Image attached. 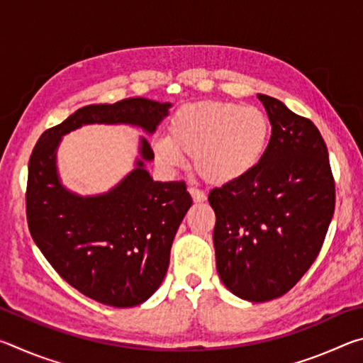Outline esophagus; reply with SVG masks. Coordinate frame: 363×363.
I'll use <instances>...</instances> for the list:
<instances>
[{"label": "esophagus", "instance_id": "34e87169", "mask_svg": "<svg viewBox=\"0 0 363 363\" xmlns=\"http://www.w3.org/2000/svg\"><path fill=\"white\" fill-rule=\"evenodd\" d=\"M187 190H189V194H190V196H192V200L195 201V203H201V201L206 200L205 192H201L200 189H196L194 186H189Z\"/></svg>", "mask_w": 363, "mask_h": 363}]
</instances>
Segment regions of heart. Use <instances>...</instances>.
Here are the masks:
<instances>
[{"mask_svg":"<svg viewBox=\"0 0 363 363\" xmlns=\"http://www.w3.org/2000/svg\"><path fill=\"white\" fill-rule=\"evenodd\" d=\"M270 139V121L256 106L203 101L177 108L167 138L153 143L163 167L177 168L184 155L194 157V169L208 184L235 182L259 167Z\"/></svg>","mask_w":363,"mask_h":363,"instance_id":"1","label":"heart"}]
</instances>
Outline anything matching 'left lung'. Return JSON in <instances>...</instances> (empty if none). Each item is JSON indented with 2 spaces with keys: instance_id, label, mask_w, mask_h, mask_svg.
<instances>
[{
  "instance_id": "1",
  "label": "left lung",
  "mask_w": 363,
  "mask_h": 363,
  "mask_svg": "<svg viewBox=\"0 0 363 363\" xmlns=\"http://www.w3.org/2000/svg\"><path fill=\"white\" fill-rule=\"evenodd\" d=\"M270 125L253 173L208 195L216 213V267L227 290L250 303L290 291L315 261L335 211L328 150L314 123L257 94Z\"/></svg>"
}]
</instances>
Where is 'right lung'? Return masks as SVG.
I'll use <instances>...</instances> for the list:
<instances>
[{
	"instance_id": "right-lung-1",
	"label": "right lung",
	"mask_w": 363,
	"mask_h": 363,
	"mask_svg": "<svg viewBox=\"0 0 363 363\" xmlns=\"http://www.w3.org/2000/svg\"><path fill=\"white\" fill-rule=\"evenodd\" d=\"M169 102L131 97L78 108L41 134L28 163L27 219L36 247L84 296L113 307L145 303L169 266V251L192 206L186 184L153 181L150 144L139 136L134 168L107 192L79 195L64 186L57 150L88 125L136 126L152 136Z\"/></svg>"
}]
</instances>
